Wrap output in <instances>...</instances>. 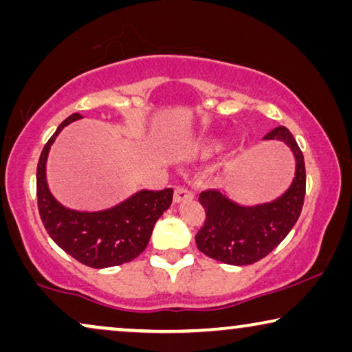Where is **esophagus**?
Wrapping results in <instances>:
<instances>
[{
  "mask_svg": "<svg viewBox=\"0 0 352 352\" xmlns=\"http://www.w3.org/2000/svg\"><path fill=\"white\" fill-rule=\"evenodd\" d=\"M194 199V194L187 189V187H182V186H177L175 189V201L176 204H181V201H186V200H192Z\"/></svg>",
  "mask_w": 352,
  "mask_h": 352,
  "instance_id": "34e87169",
  "label": "esophagus"
}]
</instances>
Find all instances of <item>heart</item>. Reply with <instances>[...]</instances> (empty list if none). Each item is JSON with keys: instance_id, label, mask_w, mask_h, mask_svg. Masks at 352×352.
<instances>
[{"instance_id": "b5f03b06", "label": "heart", "mask_w": 352, "mask_h": 352, "mask_svg": "<svg viewBox=\"0 0 352 352\" xmlns=\"http://www.w3.org/2000/svg\"><path fill=\"white\" fill-rule=\"evenodd\" d=\"M221 148H223V142H221V141H210V142L205 144L204 153H205V155H211V153L218 152V151H221Z\"/></svg>"}]
</instances>
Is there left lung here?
<instances>
[{
    "label": "left lung",
    "instance_id": "1",
    "mask_svg": "<svg viewBox=\"0 0 352 352\" xmlns=\"http://www.w3.org/2000/svg\"><path fill=\"white\" fill-rule=\"evenodd\" d=\"M264 139L282 141L292 148L296 168L290 187L278 199L253 206L235 204L223 192L204 190L199 201L206 218L195 235L197 248L216 261L247 266L267 256L296 224L305 204V157L293 134L278 126Z\"/></svg>",
    "mask_w": 352,
    "mask_h": 352
}]
</instances>
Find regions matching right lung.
I'll return each instance as SVG.
<instances>
[{"label": "right lung", "instance_id": "right-lung-1", "mask_svg": "<svg viewBox=\"0 0 352 352\" xmlns=\"http://www.w3.org/2000/svg\"><path fill=\"white\" fill-rule=\"evenodd\" d=\"M80 118H83L80 113L65 118L43 148L36 168L38 211L50 237L76 261L94 269L120 266L146 250L153 226L170 208L173 189L139 190L122 204L100 211L70 210L59 204L47 187V155L57 134Z\"/></svg>", "mask_w": 352, "mask_h": 352}]
</instances>
